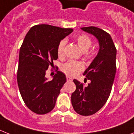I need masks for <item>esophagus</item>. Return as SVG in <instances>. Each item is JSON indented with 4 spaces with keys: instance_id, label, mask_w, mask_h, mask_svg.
Wrapping results in <instances>:
<instances>
[{
    "instance_id": "1",
    "label": "esophagus",
    "mask_w": 134,
    "mask_h": 134,
    "mask_svg": "<svg viewBox=\"0 0 134 134\" xmlns=\"http://www.w3.org/2000/svg\"><path fill=\"white\" fill-rule=\"evenodd\" d=\"M66 80L68 81H72V78H71V77H66Z\"/></svg>"
}]
</instances>
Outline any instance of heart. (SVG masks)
I'll use <instances>...</instances> for the list:
<instances>
[{
	"label": "heart",
	"instance_id": "obj_1",
	"mask_svg": "<svg viewBox=\"0 0 134 134\" xmlns=\"http://www.w3.org/2000/svg\"><path fill=\"white\" fill-rule=\"evenodd\" d=\"M77 42L83 51H86L92 45V40L89 36L86 35H80L77 37ZM66 44V40H62L59 42L57 46V53L59 57H62L64 53V48ZM84 66L81 62L77 61L70 60L62 66V71L70 76H73L83 70Z\"/></svg>",
	"mask_w": 134,
	"mask_h": 134
}]
</instances>
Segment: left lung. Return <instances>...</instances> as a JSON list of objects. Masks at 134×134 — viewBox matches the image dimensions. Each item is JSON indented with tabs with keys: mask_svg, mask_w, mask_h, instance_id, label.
Wrapping results in <instances>:
<instances>
[{
	"mask_svg": "<svg viewBox=\"0 0 134 134\" xmlns=\"http://www.w3.org/2000/svg\"><path fill=\"white\" fill-rule=\"evenodd\" d=\"M93 35L99 43V51L91 64L83 72L90 81L88 86L74 79L76 90L71 96L75 111L82 116L95 114L105 104L111 92L116 65V48L108 33L95 26L81 28Z\"/></svg>",
	"mask_w": 134,
	"mask_h": 134,
	"instance_id": "left-lung-1",
	"label": "left lung"
}]
</instances>
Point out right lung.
<instances>
[{
	"mask_svg": "<svg viewBox=\"0 0 134 134\" xmlns=\"http://www.w3.org/2000/svg\"><path fill=\"white\" fill-rule=\"evenodd\" d=\"M72 31L39 25L31 27L25 36L20 49L17 81L25 105L34 113L45 114L55 108L60 90L66 81V76L57 71L48 81L46 72L49 66L53 67V61L58 58L59 42Z\"/></svg>",
	"mask_w": 134,
	"mask_h": 134,
	"instance_id": "add662e5",
	"label": "right lung"
}]
</instances>
